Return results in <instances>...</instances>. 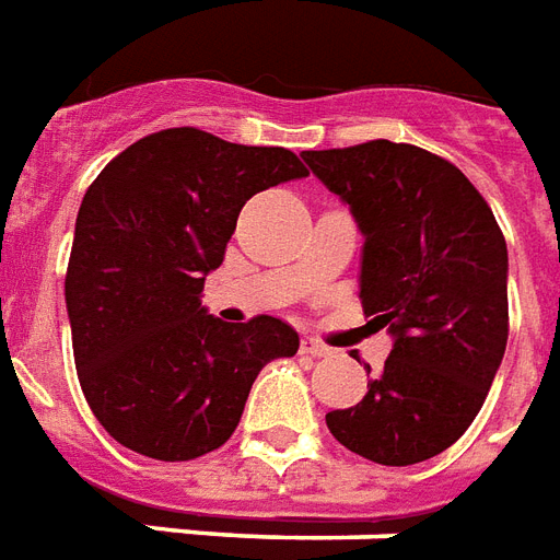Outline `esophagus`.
<instances>
[{"mask_svg":"<svg viewBox=\"0 0 560 560\" xmlns=\"http://www.w3.org/2000/svg\"><path fill=\"white\" fill-rule=\"evenodd\" d=\"M300 350L305 355H314V359H323V355H332V347H326V343L317 341V338H302Z\"/></svg>","mask_w":560,"mask_h":560,"instance_id":"34e87169","label":"esophagus"}]
</instances>
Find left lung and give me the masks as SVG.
<instances>
[{"mask_svg": "<svg viewBox=\"0 0 560 560\" xmlns=\"http://www.w3.org/2000/svg\"><path fill=\"white\" fill-rule=\"evenodd\" d=\"M302 160L350 205L364 234L362 308L395 338L368 395L326 428L383 466L436 457L469 430L508 347L504 234L469 177L416 144L376 139Z\"/></svg>", "mask_w": 560, "mask_h": 560, "instance_id": "1", "label": "left lung"}]
</instances>
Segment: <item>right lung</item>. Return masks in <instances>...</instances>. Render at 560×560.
<instances>
[{
	"label": "right lung",
	"instance_id": "1",
	"mask_svg": "<svg viewBox=\"0 0 560 560\" xmlns=\"http://www.w3.org/2000/svg\"><path fill=\"white\" fill-rule=\"evenodd\" d=\"M305 175L288 148L172 127L132 142L89 186L65 300L82 395L124 448L165 463L217 451L260 368L300 350L279 317L222 323L201 291L248 198Z\"/></svg>",
	"mask_w": 560,
	"mask_h": 560
}]
</instances>
